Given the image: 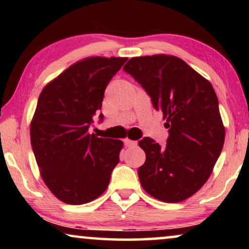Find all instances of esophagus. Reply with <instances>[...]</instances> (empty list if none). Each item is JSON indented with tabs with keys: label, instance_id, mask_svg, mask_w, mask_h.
I'll list each match as a JSON object with an SVG mask.
<instances>
[{
	"label": "esophagus",
	"instance_id": "1",
	"mask_svg": "<svg viewBox=\"0 0 249 249\" xmlns=\"http://www.w3.org/2000/svg\"><path fill=\"white\" fill-rule=\"evenodd\" d=\"M124 145L127 146V147H134V146L137 145V142L135 141H130V139H124Z\"/></svg>",
	"mask_w": 249,
	"mask_h": 249
}]
</instances>
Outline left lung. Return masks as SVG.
<instances>
[{
	"mask_svg": "<svg viewBox=\"0 0 249 249\" xmlns=\"http://www.w3.org/2000/svg\"><path fill=\"white\" fill-rule=\"evenodd\" d=\"M125 72L142 85L169 129L161 147L145 137L146 161L138 177L146 193L165 203L182 202L210 178L224 144L219 101L209 80L173 55L132 57Z\"/></svg>",
	"mask_w": 249,
	"mask_h": 249,
	"instance_id": "obj_1",
	"label": "left lung"
}]
</instances>
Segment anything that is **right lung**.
Masks as SVG:
<instances>
[{"instance_id": "1", "label": "right lung", "mask_w": 249, "mask_h": 249, "mask_svg": "<svg viewBox=\"0 0 249 249\" xmlns=\"http://www.w3.org/2000/svg\"><path fill=\"white\" fill-rule=\"evenodd\" d=\"M127 57H87L44 87L30 124L40 176L54 196L70 205L105 192L124 142L98 138L88 129L102 107L104 90ZM103 114H100V121Z\"/></svg>"}]
</instances>
